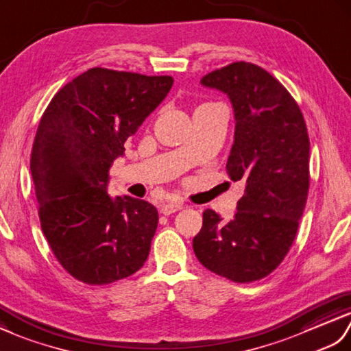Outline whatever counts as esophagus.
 I'll return each instance as SVG.
<instances>
[{
	"label": "esophagus",
	"instance_id": "34e87169",
	"mask_svg": "<svg viewBox=\"0 0 351 351\" xmlns=\"http://www.w3.org/2000/svg\"><path fill=\"white\" fill-rule=\"evenodd\" d=\"M183 208V202L182 201H177V199H169L165 201L160 204V213H163L165 216L171 215V213H176L178 210Z\"/></svg>",
	"mask_w": 351,
	"mask_h": 351
}]
</instances>
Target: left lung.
<instances>
[{"label": "left lung", "mask_w": 351, "mask_h": 351, "mask_svg": "<svg viewBox=\"0 0 351 351\" xmlns=\"http://www.w3.org/2000/svg\"><path fill=\"white\" fill-rule=\"evenodd\" d=\"M201 84L231 100L236 130L227 171L231 180L245 182V193L228 222L210 208L202 213L193 252L230 281H258L290 251L306 204V124L293 96L260 66L237 61L202 76Z\"/></svg>", "instance_id": "1"}]
</instances>
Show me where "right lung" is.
Here are the masks:
<instances>
[{
    "mask_svg": "<svg viewBox=\"0 0 351 351\" xmlns=\"http://www.w3.org/2000/svg\"><path fill=\"white\" fill-rule=\"evenodd\" d=\"M174 80L93 67L66 84L46 108L31 152L38 217L56 258L75 279L104 285L144 266L158 210L108 195L110 168L124 143Z\"/></svg>",
    "mask_w": 351,
    "mask_h": 351,
    "instance_id": "obj_1",
    "label": "right lung"
}]
</instances>
